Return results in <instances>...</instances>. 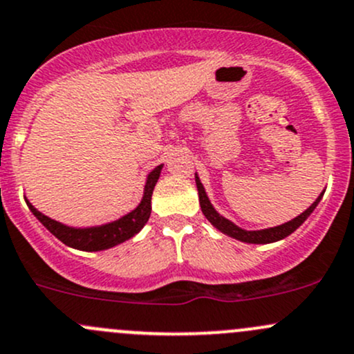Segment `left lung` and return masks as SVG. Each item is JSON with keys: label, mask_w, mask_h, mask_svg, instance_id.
Here are the masks:
<instances>
[{"label": "left lung", "mask_w": 354, "mask_h": 354, "mask_svg": "<svg viewBox=\"0 0 354 354\" xmlns=\"http://www.w3.org/2000/svg\"><path fill=\"white\" fill-rule=\"evenodd\" d=\"M195 181H196V188H198L200 207H202L203 215H205L208 221H210V224L214 227H217L221 232L227 234V236L234 237V239L243 241V243H249V244L274 243V241H280V239H283V237L290 236L293 230H297L300 225L304 224L305 218H307L308 215L314 212V208L317 207V203L321 202V198H322V193H321V196H319V198L315 200V202L312 203V205L308 207L304 214H300L299 217H295L293 221L286 222V224H283V225L271 227V229H265V230H244V229H239L237 225H234L232 222L227 221V218L222 217V215H218L217 212H215V208L212 207V203L208 202V196H207L205 189H203V185L200 183L198 176H195Z\"/></svg>", "instance_id": "8db88e82"}]
</instances>
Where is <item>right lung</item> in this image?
<instances>
[{
  "label": "right lung",
  "instance_id": "right-lung-1",
  "mask_svg": "<svg viewBox=\"0 0 354 354\" xmlns=\"http://www.w3.org/2000/svg\"><path fill=\"white\" fill-rule=\"evenodd\" d=\"M161 167L162 165L154 167V169L149 173L146 181V192H144V198L142 202H140V205L133 212L125 215V217L102 227L73 229V227L59 224V222L52 221V218L40 214L32 203L27 202V205L30 210H32V214L35 215V217L47 227V230H50L61 243L71 245V248L74 249H81V251H102V249L113 248V245L130 239V237L136 236V234L146 225V222L149 221V215H151V196L152 192H154L156 183H158L159 180V174H161Z\"/></svg>",
  "mask_w": 354,
  "mask_h": 354
}]
</instances>
